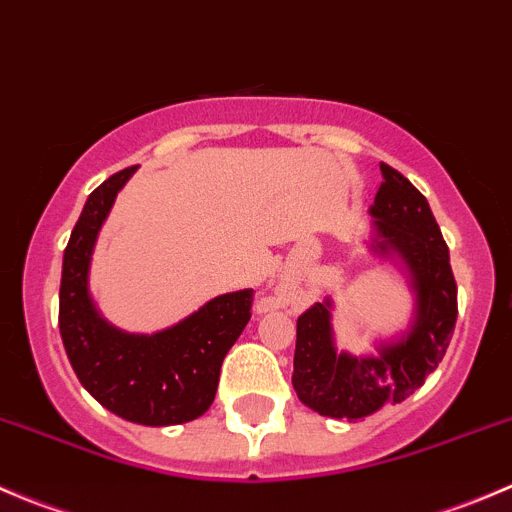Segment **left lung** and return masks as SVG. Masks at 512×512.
Masks as SVG:
<instances>
[{"instance_id": "8db88e82", "label": "left lung", "mask_w": 512, "mask_h": 512, "mask_svg": "<svg viewBox=\"0 0 512 512\" xmlns=\"http://www.w3.org/2000/svg\"><path fill=\"white\" fill-rule=\"evenodd\" d=\"M381 185L371 215L381 240L376 250H396L409 265L418 294L416 322L401 342L381 347L379 356L354 359L332 344L329 309L317 302L299 314L292 384L299 401L322 416L364 418L386 401L401 404L426 381L446 354L458 317V287L448 245L428 200L391 165L381 163Z\"/></svg>"}]
</instances>
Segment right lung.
I'll list each match as a JSON object with an SVG mask.
<instances>
[{
    "mask_svg": "<svg viewBox=\"0 0 512 512\" xmlns=\"http://www.w3.org/2000/svg\"><path fill=\"white\" fill-rule=\"evenodd\" d=\"M133 170L136 165L103 180L71 230L61 267L59 332L76 376L98 404L143 426H173L210 409L227 349L252 317L255 292L215 297L153 337L108 327L86 292V272L98 227Z\"/></svg>",
    "mask_w": 512,
    "mask_h": 512,
    "instance_id": "obj_1",
    "label": "right lung"
}]
</instances>
